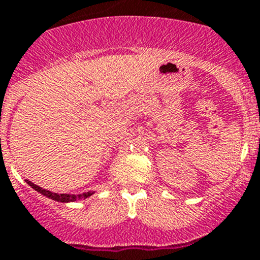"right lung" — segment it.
Instances as JSON below:
<instances>
[{
  "label": "right lung",
  "instance_id": "add662e5",
  "mask_svg": "<svg viewBox=\"0 0 260 260\" xmlns=\"http://www.w3.org/2000/svg\"><path fill=\"white\" fill-rule=\"evenodd\" d=\"M26 183L29 184V186H31V187L36 190V191L41 192L42 195H45V197H48V198L53 199V201H57V202H76V201H78V199H86L87 197H90V195H93L94 192L93 191H87V192H83V194H78V195H74V194H58V192H51L49 191V190H45V188L40 187V186H37V184H34L33 182H30L26 179Z\"/></svg>",
  "mask_w": 260,
  "mask_h": 260
}]
</instances>
